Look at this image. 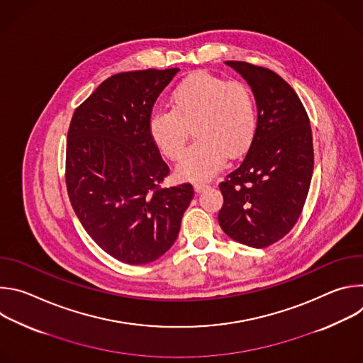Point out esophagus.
<instances>
[{
  "label": "esophagus",
  "instance_id": "esophagus-1",
  "mask_svg": "<svg viewBox=\"0 0 363 363\" xmlns=\"http://www.w3.org/2000/svg\"><path fill=\"white\" fill-rule=\"evenodd\" d=\"M194 186H195V191H196V192H202V191H205L206 188H210L208 184H203V182H196Z\"/></svg>",
  "mask_w": 363,
  "mask_h": 363
}]
</instances>
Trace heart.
<instances>
[{
  "label": "heart",
  "mask_w": 363,
  "mask_h": 363,
  "mask_svg": "<svg viewBox=\"0 0 363 363\" xmlns=\"http://www.w3.org/2000/svg\"><path fill=\"white\" fill-rule=\"evenodd\" d=\"M196 140L178 165L188 179H208L224 165L227 155H242L255 132L254 100L245 84L210 73H195L179 83L171 96V109L153 111L147 129L155 146L168 160H178L189 126Z\"/></svg>",
  "instance_id": "1"
}]
</instances>
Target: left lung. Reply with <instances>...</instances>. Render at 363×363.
Listing matches in <instances>:
<instances>
[{
    "label": "left lung",
    "instance_id": "8db88e82",
    "mask_svg": "<svg viewBox=\"0 0 363 363\" xmlns=\"http://www.w3.org/2000/svg\"><path fill=\"white\" fill-rule=\"evenodd\" d=\"M238 72L257 103V126L242 162L220 184L218 221L233 240L264 248L297 223L313 174V138L293 87L270 69L225 62Z\"/></svg>",
    "mask_w": 363,
    "mask_h": 363
}]
</instances>
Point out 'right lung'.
<instances>
[{"instance_id": "add662e5", "label": "right lung", "mask_w": 363, "mask_h": 363, "mask_svg": "<svg viewBox=\"0 0 363 363\" xmlns=\"http://www.w3.org/2000/svg\"><path fill=\"white\" fill-rule=\"evenodd\" d=\"M179 69L113 74L74 111L66 186L93 241L116 260L155 262L175 242L194 198L191 184L162 186L169 167L150 139L155 101Z\"/></svg>"}]
</instances>
